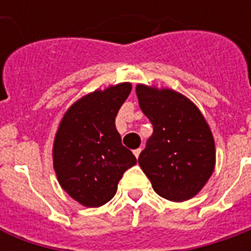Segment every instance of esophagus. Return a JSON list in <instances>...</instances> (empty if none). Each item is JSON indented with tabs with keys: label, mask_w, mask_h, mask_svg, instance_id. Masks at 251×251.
<instances>
[{
	"label": "esophagus",
	"mask_w": 251,
	"mask_h": 251,
	"mask_svg": "<svg viewBox=\"0 0 251 251\" xmlns=\"http://www.w3.org/2000/svg\"><path fill=\"white\" fill-rule=\"evenodd\" d=\"M140 152H142V148H136V150H133V155H135L136 158H139Z\"/></svg>",
	"instance_id": "obj_1"
}]
</instances>
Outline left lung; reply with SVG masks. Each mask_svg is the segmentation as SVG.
Segmentation results:
<instances>
[{"label":"left lung","instance_id":"left-lung-1","mask_svg":"<svg viewBox=\"0 0 251 251\" xmlns=\"http://www.w3.org/2000/svg\"><path fill=\"white\" fill-rule=\"evenodd\" d=\"M139 105L152 124L139 164L155 193L173 202L193 198L215 166V144L198 107L182 93L139 84Z\"/></svg>","mask_w":251,"mask_h":251}]
</instances>
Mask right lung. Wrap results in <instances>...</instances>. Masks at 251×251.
Returning <instances> with one entry per match:
<instances>
[{"mask_svg": "<svg viewBox=\"0 0 251 251\" xmlns=\"http://www.w3.org/2000/svg\"><path fill=\"white\" fill-rule=\"evenodd\" d=\"M131 88L122 83L85 95L69 107L58 126L53 167L60 186L83 206L99 207L111 201L123 174L136 164L115 126Z\"/></svg>", "mask_w": 251, "mask_h": 251, "instance_id": "obj_1", "label": "right lung"}]
</instances>
